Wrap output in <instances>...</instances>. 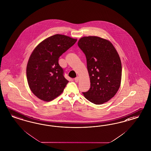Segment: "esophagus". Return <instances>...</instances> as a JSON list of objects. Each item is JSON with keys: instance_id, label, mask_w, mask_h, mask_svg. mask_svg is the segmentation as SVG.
Here are the masks:
<instances>
[{"instance_id": "obj_1", "label": "esophagus", "mask_w": 151, "mask_h": 151, "mask_svg": "<svg viewBox=\"0 0 151 151\" xmlns=\"http://www.w3.org/2000/svg\"><path fill=\"white\" fill-rule=\"evenodd\" d=\"M78 80H79V77L78 76L76 77V78H75V82H78Z\"/></svg>"}]
</instances>
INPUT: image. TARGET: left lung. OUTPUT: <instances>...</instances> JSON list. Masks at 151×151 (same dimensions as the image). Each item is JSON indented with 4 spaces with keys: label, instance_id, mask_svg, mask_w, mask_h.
<instances>
[{
    "label": "left lung",
    "instance_id": "1",
    "mask_svg": "<svg viewBox=\"0 0 151 151\" xmlns=\"http://www.w3.org/2000/svg\"><path fill=\"white\" fill-rule=\"evenodd\" d=\"M78 44L86 56L90 80V88L83 94L94 104H104L114 97L121 84L119 55L111 42L99 37H83Z\"/></svg>",
    "mask_w": 151,
    "mask_h": 151
}]
</instances>
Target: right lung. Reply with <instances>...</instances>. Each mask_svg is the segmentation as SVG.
<instances>
[{"label":"right lung","mask_w":151,"mask_h":151,"mask_svg":"<svg viewBox=\"0 0 151 151\" xmlns=\"http://www.w3.org/2000/svg\"><path fill=\"white\" fill-rule=\"evenodd\" d=\"M76 41L77 39L57 34L44 40L33 50L27 65V78L38 98L50 101L63 93L68 81L63 76L58 58Z\"/></svg>","instance_id":"1"}]
</instances>
